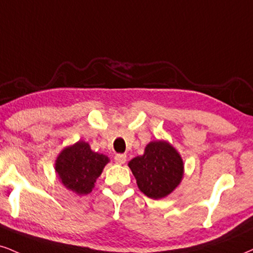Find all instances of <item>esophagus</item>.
<instances>
[{
	"instance_id": "esophagus-1",
	"label": "esophagus",
	"mask_w": 253,
	"mask_h": 253,
	"mask_svg": "<svg viewBox=\"0 0 253 253\" xmlns=\"http://www.w3.org/2000/svg\"><path fill=\"white\" fill-rule=\"evenodd\" d=\"M115 162H116L117 164H124L126 162V154L115 155Z\"/></svg>"
}]
</instances>
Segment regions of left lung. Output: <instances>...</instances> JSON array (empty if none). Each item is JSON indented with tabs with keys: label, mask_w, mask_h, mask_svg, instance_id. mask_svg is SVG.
I'll return each mask as SVG.
<instances>
[{
	"label": "left lung",
	"mask_w": 253,
	"mask_h": 253,
	"mask_svg": "<svg viewBox=\"0 0 253 253\" xmlns=\"http://www.w3.org/2000/svg\"><path fill=\"white\" fill-rule=\"evenodd\" d=\"M129 168L135 176L138 189L152 199L170 195L184 174V164L180 155L170 143L150 142L144 154L129 162Z\"/></svg>",
	"instance_id": "obj_1"
}]
</instances>
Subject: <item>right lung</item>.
I'll list each match as a JSON object with an SVG mask.
<instances>
[{"label": "right lung", "mask_w": 253, "mask_h": 253, "mask_svg": "<svg viewBox=\"0 0 253 253\" xmlns=\"http://www.w3.org/2000/svg\"><path fill=\"white\" fill-rule=\"evenodd\" d=\"M108 163L107 156L93 152L89 143L79 141L61 151L55 170L65 188L77 195H88Z\"/></svg>", "instance_id": "obj_1"}]
</instances>
